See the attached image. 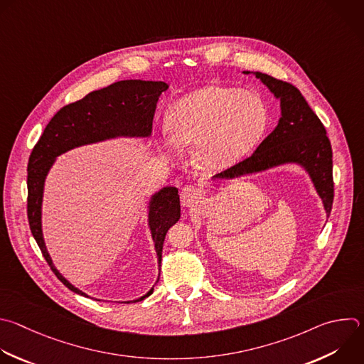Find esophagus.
I'll return each mask as SVG.
<instances>
[{
  "label": "esophagus",
  "instance_id": "esophagus-1",
  "mask_svg": "<svg viewBox=\"0 0 364 364\" xmlns=\"http://www.w3.org/2000/svg\"><path fill=\"white\" fill-rule=\"evenodd\" d=\"M180 198H181V204L184 207H194V205H197L201 201L203 194H201V191L198 188H196L193 186H186L181 190Z\"/></svg>",
  "mask_w": 364,
  "mask_h": 364
}]
</instances>
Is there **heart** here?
Masks as SVG:
<instances>
[{"mask_svg": "<svg viewBox=\"0 0 364 364\" xmlns=\"http://www.w3.org/2000/svg\"><path fill=\"white\" fill-rule=\"evenodd\" d=\"M267 108L255 92L204 85L177 100L166 117L170 137L196 144L197 163L210 170L228 167L246 156L267 127ZM167 139V146L173 147Z\"/></svg>", "mask_w": 364, "mask_h": 364, "instance_id": "obj_1", "label": "heart"}]
</instances>
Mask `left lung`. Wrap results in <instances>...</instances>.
I'll return each mask as SVG.
<instances>
[{"mask_svg": "<svg viewBox=\"0 0 364 364\" xmlns=\"http://www.w3.org/2000/svg\"><path fill=\"white\" fill-rule=\"evenodd\" d=\"M243 73L250 74V71ZM255 75L280 100L282 117L279 124L249 159L215 174L213 178L232 180L283 164H299L310 176L328 217L333 205L334 183L333 153L324 126L293 84L259 71Z\"/></svg>", "mask_w": 364, "mask_h": 364, "instance_id": "obj_1", "label": "left lung"}]
</instances>
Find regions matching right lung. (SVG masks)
I'll list each match as a JSON object with an SVG mask.
<instances>
[{
    "label": "right lung",
    "mask_w": 364,
    "mask_h": 364,
    "mask_svg": "<svg viewBox=\"0 0 364 364\" xmlns=\"http://www.w3.org/2000/svg\"><path fill=\"white\" fill-rule=\"evenodd\" d=\"M167 88L168 85L163 81L124 80L92 91L82 100L63 107L51 118L38 143L33 149L27 168V214L30 228L54 274L65 287L77 294L88 297V294L73 286L55 269L44 243L41 210L47 174L58 156L75 147L115 137H150L159 97ZM180 211V197L176 187H163L150 198L149 227L159 263H161L166 234L168 228L178 221ZM153 290L154 286L140 299L124 303L141 301L149 297Z\"/></svg>",
    "instance_id": "1"
}]
</instances>
